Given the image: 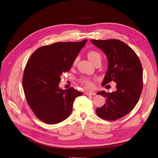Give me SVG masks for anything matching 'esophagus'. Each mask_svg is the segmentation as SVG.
<instances>
[{
	"mask_svg": "<svg viewBox=\"0 0 158 158\" xmlns=\"http://www.w3.org/2000/svg\"><path fill=\"white\" fill-rule=\"evenodd\" d=\"M95 94L94 92H92V91H86V92H85V95H95Z\"/></svg>",
	"mask_w": 158,
	"mask_h": 158,
	"instance_id": "1",
	"label": "esophagus"
}]
</instances>
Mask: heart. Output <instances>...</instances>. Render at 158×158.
Instances as JSON below:
<instances>
[{
  "mask_svg": "<svg viewBox=\"0 0 158 158\" xmlns=\"http://www.w3.org/2000/svg\"><path fill=\"white\" fill-rule=\"evenodd\" d=\"M88 59L89 60L92 62V63L94 64L95 62L97 61H101L102 60V56L100 55L99 52L95 50H90L87 53ZM76 59H75L73 62V65H76ZM80 82L82 83V84L84 85V86L87 88H91L93 86V83L92 82V80L88 78H82L80 80Z\"/></svg>",
  "mask_w": 158,
  "mask_h": 158,
  "instance_id": "heart-1",
  "label": "heart"
}]
</instances>
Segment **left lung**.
I'll use <instances>...</instances> for the list:
<instances>
[{
	"label": "left lung",
	"mask_w": 158,
	"mask_h": 158,
	"mask_svg": "<svg viewBox=\"0 0 158 158\" xmlns=\"http://www.w3.org/2000/svg\"><path fill=\"white\" fill-rule=\"evenodd\" d=\"M90 41L106 55L108 67L102 85L113 81L117 90L111 93L98 92L106 98V103L96 109L102 118L114 121L125 116L135 107L143 87V71L140 60L130 47L118 40Z\"/></svg>",
	"instance_id": "8db88e82"
}]
</instances>
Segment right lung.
I'll return each mask as SVG.
<instances>
[{
    "mask_svg": "<svg viewBox=\"0 0 158 158\" xmlns=\"http://www.w3.org/2000/svg\"><path fill=\"white\" fill-rule=\"evenodd\" d=\"M87 40L57 42L38 48L30 56L23 73L22 85L27 102L35 115L47 124L67 118L76 98L82 95L73 88H59L62 74L70 70Z\"/></svg>",
    "mask_w": 158,
    "mask_h": 158,
    "instance_id": "add662e5",
    "label": "right lung"
}]
</instances>
